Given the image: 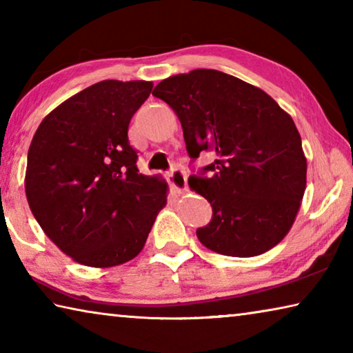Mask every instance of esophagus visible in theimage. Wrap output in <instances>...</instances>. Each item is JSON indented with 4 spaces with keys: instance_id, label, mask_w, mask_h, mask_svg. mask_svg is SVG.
<instances>
[{
    "instance_id": "esophagus-1",
    "label": "esophagus",
    "mask_w": 353,
    "mask_h": 353,
    "mask_svg": "<svg viewBox=\"0 0 353 353\" xmlns=\"http://www.w3.org/2000/svg\"><path fill=\"white\" fill-rule=\"evenodd\" d=\"M170 182L176 193H183V191H187V174H185L182 170H172L170 172Z\"/></svg>"
}]
</instances>
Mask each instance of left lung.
<instances>
[{"instance_id":"8db88e82","label":"left lung","mask_w":353,"mask_h":353,"mask_svg":"<svg viewBox=\"0 0 353 353\" xmlns=\"http://www.w3.org/2000/svg\"><path fill=\"white\" fill-rule=\"evenodd\" d=\"M154 97L182 124L191 159L212 152L210 177L188 185L213 208L196 230L213 252L255 256L283 240L294 224L307 187V157L292 118L261 88L216 70L170 76Z\"/></svg>"}]
</instances>
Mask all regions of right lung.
I'll use <instances>...</instances> for the list:
<instances>
[{"mask_svg":"<svg viewBox=\"0 0 353 353\" xmlns=\"http://www.w3.org/2000/svg\"><path fill=\"white\" fill-rule=\"evenodd\" d=\"M154 83L101 81L48 113L28 151V204L74 261L112 268L145 248L168 183L141 174L128 130Z\"/></svg>","mask_w":353,"mask_h":353,"instance_id":"obj_1","label":"right lung"}]
</instances>
